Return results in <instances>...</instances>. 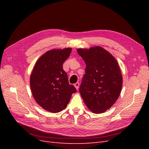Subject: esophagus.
Masks as SVG:
<instances>
[{"label":"esophagus","instance_id":"esophagus-1","mask_svg":"<svg viewBox=\"0 0 149 149\" xmlns=\"http://www.w3.org/2000/svg\"><path fill=\"white\" fill-rule=\"evenodd\" d=\"M74 87L76 88V89H78V88H79V83H75L74 84Z\"/></svg>","mask_w":149,"mask_h":149}]
</instances>
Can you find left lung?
Masks as SVG:
<instances>
[{"mask_svg":"<svg viewBox=\"0 0 149 149\" xmlns=\"http://www.w3.org/2000/svg\"><path fill=\"white\" fill-rule=\"evenodd\" d=\"M86 63L79 93L88 109L95 114L106 112L118 100L123 87L118 63L101 47L78 48Z\"/></svg>","mask_w":149,"mask_h":149,"instance_id":"left-lung-1","label":"left lung"}]
</instances>
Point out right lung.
Segmentation results:
<instances>
[{
    "instance_id": "obj_1",
    "label": "right lung",
    "mask_w": 149,
    "mask_h": 149,
    "mask_svg": "<svg viewBox=\"0 0 149 149\" xmlns=\"http://www.w3.org/2000/svg\"><path fill=\"white\" fill-rule=\"evenodd\" d=\"M71 50V48H66L47 52L38 58L30 74V88L35 101L53 113L65 109L72 94L76 91L63 69Z\"/></svg>"
}]
</instances>
